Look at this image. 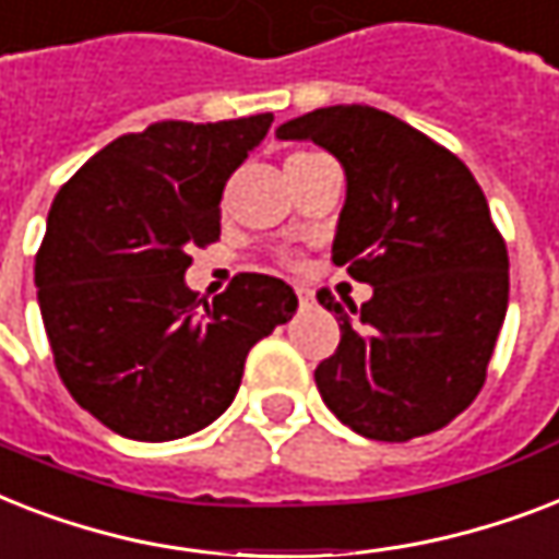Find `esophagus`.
I'll return each instance as SVG.
<instances>
[{"instance_id": "esophagus-1", "label": "esophagus", "mask_w": 559, "mask_h": 559, "mask_svg": "<svg viewBox=\"0 0 559 559\" xmlns=\"http://www.w3.org/2000/svg\"><path fill=\"white\" fill-rule=\"evenodd\" d=\"M297 300H300V306H311V292L306 285H297Z\"/></svg>"}]
</instances>
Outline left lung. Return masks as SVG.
<instances>
[{"mask_svg": "<svg viewBox=\"0 0 559 559\" xmlns=\"http://www.w3.org/2000/svg\"><path fill=\"white\" fill-rule=\"evenodd\" d=\"M343 164L334 265L372 285L357 308L320 292L341 343L314 369L325 406L374 441L448 427L479 395L508 311V251L456 155L372 106H325L276 129Z\"/></svg>", "mask_w": 559, "mask_h": 559, "instance_id": "left-lung-1", "label": "left lung"}]
</instances>
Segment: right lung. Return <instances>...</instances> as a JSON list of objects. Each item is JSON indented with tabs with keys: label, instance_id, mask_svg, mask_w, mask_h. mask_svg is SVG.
Masks as SVG:
<instances>
[{
	"label": "right lung",
	"instance_id": "right-lung-1",
	"mask_svg": "<svg viewBox=\"0 0 559 559\" xmlns=\"http://www.w3.org/2000/svg\"><path fill=\"white\" fill-rule=\"evenodd\" d=\"M274 115L160 120L120 135L60 187L34 262L66 390L111 432L173 441L213 424L245 357L297 311L292 285L239 274L213 302L185 283L222 234V193Z\"/></svg>",
	"mask_w": 559,
	"mask_h": 559
}]
</instances>
